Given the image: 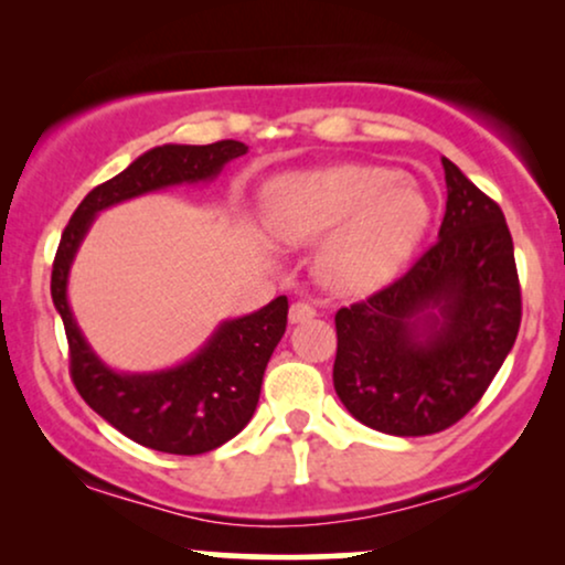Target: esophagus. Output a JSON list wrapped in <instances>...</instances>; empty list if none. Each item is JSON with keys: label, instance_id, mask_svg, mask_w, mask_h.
I'll return each instance as SVG.
<instances>
[{"label": "esophagus", "instance_id": "obj_1", "mask_svg": "<svg viewBox=\"0 0 565 565\" xmlns=\"http://www.w3.org/2000/svg\"><path fill=\"white\" fill-rule=\"evenodd\" d=\"M316 316V310L308 302H291L289 308V323H305Z\"/></svg>", "mask_w": 565, "mask_h": 565}]
</instances>
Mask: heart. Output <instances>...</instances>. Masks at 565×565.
Instances as JSON below:
<instances>
[{
  "label": "heart",
  "mask_w": 565,
  "mask_h": 565,
  "mask_svg": "<svg viewBox=\"0 0 565 565\" xmlns=\"http://www.w3.org/2000/svg\"><path fill=\"white\" fill-rule=\"evenodd\" d=\"M268 225L287 244L329 235L321 281L340 295H369L393 281L425 238L430 201L395 167L334 164L270 180Z\"/></svg>",
  "instance_id": "heart-1"
}]
</instances>
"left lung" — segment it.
<instances>
[{
	"mask_svg": "<svg viewBox=\"0 0 565 565\" xmlns=\"http://www.w3.org/2000/svg\"><path fill=\"white\" fill-rule=\"evenodd\" d=\"M444 161L438 242L398 281L340 308L334 391L359 423L430 436L481 401L521 329L512 236L502 210Z\"/></svg>",
	"mask_w": 565,
	"mask_h": 565,
	"instance_id": "left-lung-1",
	"label": "left lung"
}]
</instances>
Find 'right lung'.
Returning <instances> with one entry per match:
<instances>
[{"label":"right lung","mask_w":565,"mask_h":565,"mask_svg":"<svg viewBox=\"0 0 565 565\" xmlns=\"http://www.w3.org/2000/svg\"><path fill=\"white\" fill-rule=\"evenodd\" d=\"M249 146L220 140L210 146H157L125 172L93 188L71 215L53 263L55 310L66 327L71 380L89 408L135 444L164 454H204L244 430L260 401L263 374L287 332V297L242 319H228L183 364L161 372H116L84 340L68 305V274L93 220L108 206L170 185L215 180Z\"/></svg>","instance_id":"1"}]
</instances>
